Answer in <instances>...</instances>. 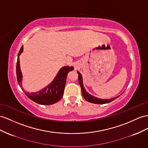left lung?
Masks as SVG:
<instances>
[{"label": "left lung", "mask_w": 148, "mask_h": 148, "mask_svg": "<svg viewBox=\"0 0 148 148\" xmlns=\"http://www.w3.org/2000/svg\"><path fill=\"white\" fill-rule=\"evenodd\" d=\"M78 73V79H79V85H80L81 88V91H82V94L83 97H84V99L88 102H90V103H94V104H106V103H109L110 102L114 101V99H116V98L118 97L119 96H117L116 97L112 98V99H98V98L94 97L93 96L90 95L89 93H88L86 92V89H84V86H83V83H82V75L81 74L77 72Z\"/></svg>", "instance_id": "8db88e82"}]
</instances>
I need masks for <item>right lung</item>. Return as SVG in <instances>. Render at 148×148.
Wrapping results in <instances>:
<instances>
[{
	"instance_id": "obj_1",
	"label": "right lung",
	"mask_w": 148,
	"mask_h": 148,
	"mask_svg": "<svg viewBox=\"0 0 148 148\" xmlns=\"http://www.w3.org/2000/svg\"><path fill=\"white\" fill-rule=\"evenodd\" d=\"M22 51H23V46L21 47L18 54L16 65V74L18 84L21 89L23 90L21 85L22 74L20 69L19 59H18V56L21 54ZM73 69V67H69L66 66L62 67L59 71L58 75H56L54 80L52 81L51 84L39 92L29 93L25 92L24 90L23 91L29 99L34 101L36 103L42 105H50L56 103L62 98L66 82L67 75L70 71Z\"/></svg>"
}]
</instances>
